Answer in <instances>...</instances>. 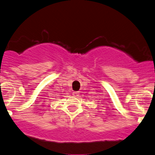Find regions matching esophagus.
Returning a JSON list of instances; mask_svg holds the SVG:
<instances>
[{"label": "esophagus", "instance_id": "esophagus-1", "mask_svg": "<svg viewBox=\"0 0 155 155\" xmlns=\"http://www.w3.org/2000/svg\"><path fill=\"white\" fill-rule=\"evenodd\" d=\"M79 92H73V95H74V97H77V96H79Z\"/></svg>", "mask_w": 155, "mask_h": 155}]
</instances>
